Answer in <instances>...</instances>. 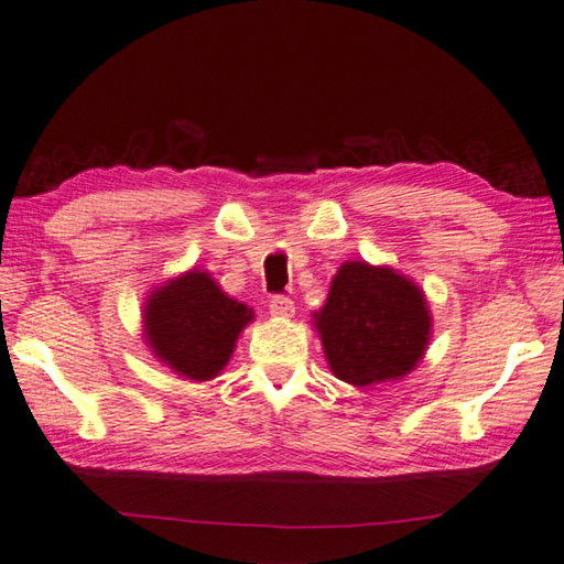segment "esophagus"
Returning <instances> with one entry per match:
<instances>
[{
  "mask_svg": "<svg viewBox=\"0 0 564 564\" xmlns=\"http://www.w3.org/2000/svg\"><path fill=\"white\" fill-rule=\"evenodd\" d=\"M269 313L273 317H293L295 305L289 295H271L269 301Z\"/></svg>",
  "mask_w": 564,
  "mask_h": 564,
  "instance_id": "1",
  "label": "esophagus"
}]
</instances>
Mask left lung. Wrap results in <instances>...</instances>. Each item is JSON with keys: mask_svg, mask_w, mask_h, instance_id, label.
Listing matches in <instances>:
<instances>
[{"mask_svg": "<svg viewBox=\"0 0 564 564\" xmlns=\"http://www.w3.org/2000/svg\"><path fill=\"white\" fill-rule=\"evenodd\" d=\"M315 325L334 376L351 386L402 378L424 356V293L392 269L346 261L334 275Z\"/></svg>", "mask_w": 564, "mask_h": 564, "instance_id": "8db88e82", "label": "left lung"}]
</instances>
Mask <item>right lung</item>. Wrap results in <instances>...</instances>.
I'll list each match as a JSON object with an SVG mask.
<instances>
[{
    "label": "right lung",
    "mask_w": 564,
    "mask_h": 564,
    "mask_svg": "<svg viewBox=\"0 0 564 564\" xmlns=\"http://www.w3.org/2000/svg\"><path fill=\"white\" fill-rule=\"evenodd\" d=\"M251 310L225 295L206 271H188L154 291L145 305V337L178 376L210 380L230 361Z\"/></svg>",
    "instance_id": "1"
}]
</instances>
